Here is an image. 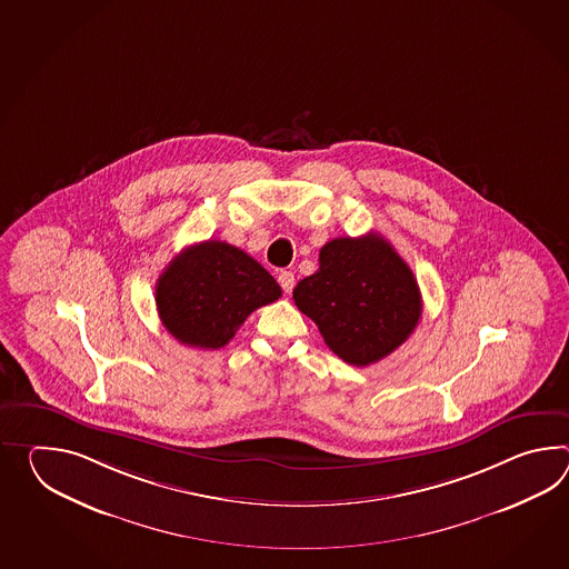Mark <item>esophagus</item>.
Returning <instances> with one entry per match:
<instances>
[{
	"instance_id": "1",
	"label": "esophagus",
	"mask_w": 569,
	"mask_h": 569,
	"mask_svg": "<svg viewBox=\"0 0 569 569\" xmlns=\"http://www.w3.org/2000/svg\"><path fill=\"white\" fill-rule=\"evenodd\" d=\"M278 281L283 293H291V290H293V283H296V279H293V273H291V271H281L278 276Z\"/></svg>"
}]
</instances>
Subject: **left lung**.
Here are the masks:
<instances>
[{
    "mask_svg": "<svg viewBox=\"0 0 569 569\" xmlns=\"http://www.w3.org/2000/svg\"><path fill=\"white\" fill-rule=\"evenodd\" d=\"M318 261V271L293 288V302L345 363H378L417 329L422 315L417 279L383 237L329 240Z\"/></svg>",
    "mask_w": 569,
    "mask_h": 569,
    "instance_id": "left-lung-1",
    "label": "left lung"
}]
</instances>
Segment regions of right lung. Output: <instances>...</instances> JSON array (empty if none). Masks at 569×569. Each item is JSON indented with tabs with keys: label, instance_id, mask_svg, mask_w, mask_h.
<instances>
[{
	"label": "right lung",
	"instance_id": "obj_1",
	"mask_svg": "<svg viewBox=\"0 0 569 569\" xmlns=\"http://www.w3.org/2000/svg\"><path fill=\"white\" fill-rule=\"evenodd\" d=\"M279 296L278 281L253 257L222 240H203L164 267L154 300L177 341L212 351L234 337L247 316Z\"/></svg>",
	"mask_w": 569,
	"mask_h": 569
}]
</instances>
